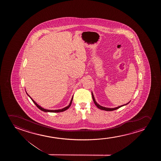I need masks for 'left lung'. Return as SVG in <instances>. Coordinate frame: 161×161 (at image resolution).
<instances>
[{
	"label": "left lung",
	"mask_w": 161,
	"mask_h": 161,
	"mask_svg": "<svg viewBox=\"0 0 161 161\" xmlns=\"http://www.w3.org/2000/svg\"><path fill=\"white\" fill-rule=\"evenodd\" d=\"M92 96L93 100V102H94V103H95V105L97 106L98 108L100 109H101V110H106V111H113V110H116L117 109H118V108H120L121 107H123L124 106H125L126 104H128V103H129V102L128 103L125 104H124V105H121V106H119V107H116V108H106V107H102V106H100L99 104L97 103L96 101H95V98H94V96H93V93L92 92Z\"/></svg>",
	"instance_id": "8db88e82"
}]
</instances>
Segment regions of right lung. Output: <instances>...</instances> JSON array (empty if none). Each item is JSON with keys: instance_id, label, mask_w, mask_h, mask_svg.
Returning <instances> with one entry per match:
<instances>
[{"instance_id": "1", "label": "right lung", "mask_w": 161, "mask_h": 161, "mask_svg": "<svg viewBox=\"0 0 161 161\" xmlns=\"http://www.w3.org/2000/svg\"><path fill=\"white\" fill-rule=\"evenodd\" d=\"M27 95H28L29 96V97H30V98H31V99H32V101H33V103H35V104L36 106H37V107L38 108H39L40 109V110H42V111H43V112H53V113H56V112H64V111H65V110H67L70 107L71 104V103H72V101H73V97H72V98H71V100L70 103V104H69L68 106H67V107H65V108H63V109H58V110H48V109H44V108H42L41 106H39L38 104H37L36 103L35 101H34V100H33L32 99V98H31L30 96H29L27 93Z\"/></svg>"}]
</instances>
